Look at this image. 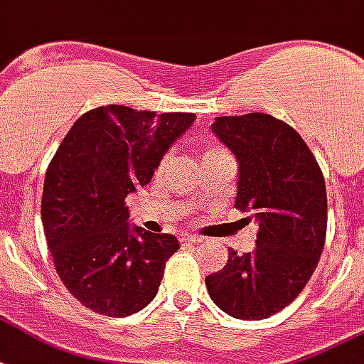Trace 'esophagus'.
I'll return each instance as SVG.
<instances>
[{
  "label": "esophagus",
  "instance_id": "esophagus-1",
  "mask_svg": "<svg viewBox=\"0 0 364 364\" xmlns=\"http://www.w3.org/2000/svg\"><path fill=\"white\" fill-rule=\"evenodd\" d=\"M203 241V237L198 235H185L183 237V243H200Z\"/></svg>",
  "mask_w": 364,
  "mask_h": 364
}]
</instances>
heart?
Listing matches in <instances>:
<instances>
[{"label":"heart","instance_id":"obj_1","mask_svg":"<svg viewBox=\"0 0 364 364\" xmlns=\"http://www.w3.org/2000/svg\"><path fill=\"white\" fill-rule=\"evenodd\" d=\"M222 154H225L222 148H210L208 152H206V158H214V156H222ZM166 161H168V158H164V160H161L160 168H164V166H166Z\"/></svg>","mask_w":364,"mask_h":364}]
</instances>
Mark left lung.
Instances as JSON below:
<instances>
[{
	"mask_svg": "<svg viewBox=\"0 0 364 364\" xmlns=\"http://www.w3.org/2000/svg\"><path fill=\"white\" fill-rule=\"evenodd\" d=\"M212 131L239 164L235 208L258 223L257 247L206 276L212 301L233 318L262 320L305 289L326 241L324 175L301 134L268 114L216 117Z\"/></svg>",
	"mask_w": 364,
	"mask_h": 364,
	"instance_id": "obj_1",
	"label": "left lung"
}]
</instances>
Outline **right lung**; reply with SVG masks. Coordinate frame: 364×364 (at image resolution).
I'll return each instance as SVG.
<instances>
[{
  "instance_id": "1",
  "label": "right lung",
  "mask_w": 364,
  "mask_h": 364,
  "mask_svg": "<svg viewBox=\"0 0 364 364\" xmlns=\"http://www.w3.org/2000/svg\"><path fill=\"white\" fill-rule=\"evenodd\" d=\"M195 114L102 106L75 121L48 166L42 223L53 266L73 297L123 318L156 297L175 235L129 225L127 195L150 183Z\"/></svg>"
}]
</instances>
